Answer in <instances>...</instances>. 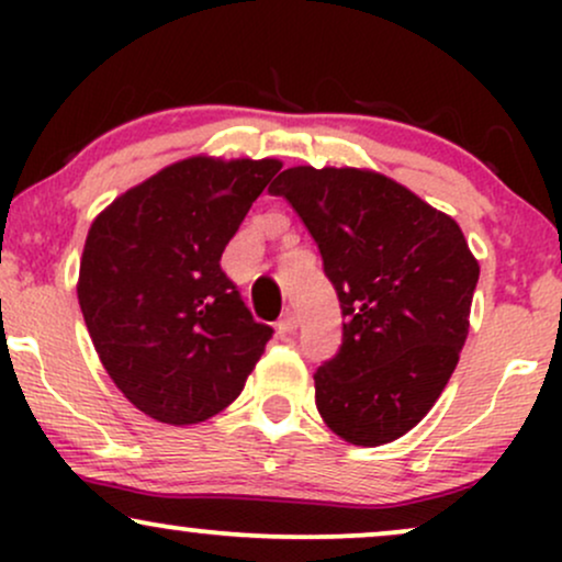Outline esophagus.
I'll return each mask as SVG.
<instances>
[{
  "instance_id": "esophagus-1",
  "label": "esophagus",
  "mask_w": 562,
  "mask_h": 562,
  "mask_svg": "<svg viewBox=\"0 0 562 562\" xmlns=\"http://www.w3.org/2000/svg\"><path fill=\"white\" fill-rule=\"evenodd\" d=\"M295 327H299V319H295L293 312H285L280 317V322H277V333H280V335L295 333Z\"/></svg>"
}]
</instances>
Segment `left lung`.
Returning a JSON list of instances; mask_svg holds the SVG:
<instances>
[{
    "label": "left lung",
    "mask_w": 562,
    "mask_h": 562,
    "mask_svg": "<svg viewBox=\"0 0 562 562\" xmlns=\"http://www.w3.org/2000/svg\"><path fill=\"white\" fill-rule=\"evenodd\" d=\"M269 192L306 224L344 314L338 353L314 372L322 420L357 447L396 441L460 362L481 272L465 235L375 171L295 166Z\"/></svg>",
    "instance_id": "left-lung-1"
}]
</instances>
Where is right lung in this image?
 I'll return each mask as SVG.
<instances>
[{
  "mask_svg": "<svg viewBox=\"0 0 562 562\" xmlns=\"http://www.w3.org/2000/svg\"><path fill=\"white\" fill-rule=\"evenodd\" d=\"M280 169L272 158H187L94 218L79 269L83 322L108 375L153 420L214 417L272 338L222 254Z\"/></svg>",
  "mask_w": 562,
  "mask_h": 562,
  "instance_id": "obj_1",
  "label": "right lung"
}]
</instances>
